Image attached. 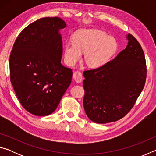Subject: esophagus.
<instances>
[{
  "label": "esophagus",
  "mask_w": 156,
  "mask_h": 156,
  "mask_svg": "<svg viewBox=\"0 0 156 156\" xmlns=\"http://www.w3.org/2000/svg\"><path fill=\"white\" fill-rule=\"evenodd\" d=\"M73 78L76 83H81L82 80H83V74H82V73L80 72H79V71H76V72L73 73Z\"/></svg>",
  "instance_id": "34e87169"
}]
</instances>
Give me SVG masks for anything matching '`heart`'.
Here are the masks:
<instances>
[{
  "label": "heart",
  "instance_id": "heart-1",
  "mask_svg": "<svg viewBox=\"0 0 156 156\" xmlns=\"http://www.w3.org/2000/svg\"><path fill=\"white\" fill-rule=\"evenodd\" d=\"M118 48L115 37L96 29H84L73 34V41L65 42L64 56L66 62L73 65L84 53V60L89 67L98 68L108 62Z\"/></svg>",
  "mask_w": 156,
  "mask_h": 156
}]
</instances>
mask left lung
<instances>
[{"label": "left lung", "mask_w": 156, "mask_h": 156, "mask_svg": "<svg viewBox=\"0 0 156 156\" xmlns=\"http://www.w3.org/2000/svg\"><path fill=\"white\" fill-rule=\"evenodd\" d=\"M126 40V48L115 58L83 73L84 109L96 123L115 122L123 118L144 88L147 77L144 51L130 34Z\"/></svg>", "instance_id": "1"}]
</instances>
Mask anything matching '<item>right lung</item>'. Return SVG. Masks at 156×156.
<instances>
[{
  "mask_svg": "<svg viewBox=\"0 0 156 156\" xmlns=\"http://www.w3.org/2000/svg\"><path fill=\"white\" fill-rule=\"evenodd\" d=\"M66 23L41 18L26 27L9 57L10 80L20 104L37 116L52 113L72 83V70L61 64Z\"/></svg>",
  "mask_w": 156,
  "mask_h": 156,
  "instance_id": "obj_1",
  "label": "right lung"
}]
</instances>
